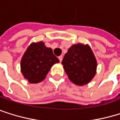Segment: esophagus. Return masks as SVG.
Instances as JSON below:
<instances>
[{
  "mask_svg": "<svg viewBox=\"0 0 120 120\" xmlns=\"http://www.w3.org/2000/svg\"><path fill=\"white\" fill-rule=\"evenodd\" d=\"M62 58H63V56H59V59L60 62H61V61H62Z\"/></svg>",
  "mask_w": 120,
  "mask_h": 120,
  "instance_id": "34e87169",
  "label": "esophagus"
}]
</instances>
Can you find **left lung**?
I'll return each instance as SVG.
<instances>
[{
	"mask_svg": "<svg viewBox=\"0 0 120 120\" xmlns=\"http://www.w3.org/2000/svg\"><path fill=\"white\" fill-rule=\"evenodd\" d=\"M61 64L69 79L78 86L89 84L97 73V59L88 44L72 45L65 53Z\"/></svg>",
	"mask_w": 120,
	"mask_h": 120,
	"instance_id": "left-lung-1",
	"label": "left lung"
}]
</instances>
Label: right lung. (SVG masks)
I'll use <instances>...</instances> for the list:
<instances>
[{"label":"right lung","mask_w":120,"mask_h":120,"mask_svg":"<svg viewBox=\"0 0 120 120\" xmlns=\"http://www.w3.org/2000/svg\"><path fill=\"white\" fill-rule=\"evenodd\" d=\"M51 48L44 42H33L28 46L21 60V71L23 77L31 84L42 82L51 67L59 63Z\"/></svg>","instance_id":"obj_1"}]
</instances>
